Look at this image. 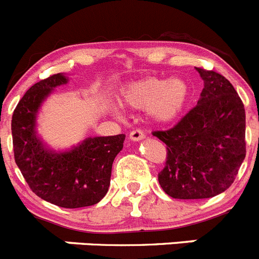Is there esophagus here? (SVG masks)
<instances>
[{
  "label": "esophagus",
  "instance_id": "1",
  "mask_svg": "<svg viewBox=\"0 0 259 259\" xmlns=\"http://www.w3.org/2000/svg\"><path fill=\"white\" fill-rule=\"evenodd\" d=\"M144 137H145V134H144L143 130H139V128L130 132V139H131L132 141H140L143 140Z\"/></svg>",
  "mask_w": 259,
  "mask_h": 259
}]
</instances>
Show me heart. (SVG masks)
I'll use <instances>...</instances> for the list:
<instances>
[{
	"label": "heart",
	"instance_id": "1",
	"mask_svg": "<svg viewBox=\"0 0 259 259\" xmlns=\"http://www.w3.org/2000/svg\"><path fill=\"white\" fill-rule=\"evenodd\" d=\"M189 98L188 85L180 79L166 80L146 77L132 83L123 93V101L130 107L149 110L155 122L167 123L182 114Z\"/></svg>",
	"mask_w": 259,
	"mask_h": 259
}]
</instances>
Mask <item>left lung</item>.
I'll list each match as a JSON object with an SVG mask.
<instances>
[{"label": "left lung", "instance_id": "obj_1", "mask_svg": "<svg viewBox=\"0 0 259 259\" xmlns=\"http://www.w3.org/2000/svg\"><path fill=\"white\" fill-rule=\"evenodd\" d=\"M196 68L203 80L200 101L172 128L153 132L167 145L158 182L179 200L210 198L230 188L246 154L241 98L223 75Z\"/></svg>", "mask_w": 259, "mask_h": 259}]
</instances>
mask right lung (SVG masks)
Returning <instances> with one entry per match:
<instances>
[{"mask_svg":"<svg viewBox=\"0 0 259 259\" xmlns=\"http://www.w3.org/2000/svg\"><path fill=\"white\" fill-rule=\"evenodd\" d=\"M66 83L67 77L56 74L32 85L14 110L11 134L15 163L31 191L57 206L76 209L105 197L125 135L89 137L65 153L45 149L36 136V114L53 88Z\"/></svg>","mask_w":259,"mask_h":259,"instance_id":"1","label":"right lung"}]
</instances>
